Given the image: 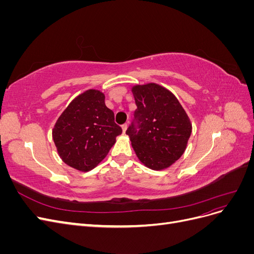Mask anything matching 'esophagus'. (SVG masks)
Returning a JSON list of instances; mask_svg holds the SVG:
<instances>
[{
    "mask_svg": "<svg viewBox=\"0 0 254 254\" xmlns=\"http://www.w3.org/2000/svg\"><path fill=\"white\" fill-rule=\"evenodd\" d=\"M122 129H123V132H126V130H127V124H124V125H122Z\"/></svg>",
    "mask_w": 254,
    "mask_h": 254,
    "instance_id": "34e87169",
    "label": "esophagus"
}]
</instances>
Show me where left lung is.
<instances>
[{
	"mask_svg": "<svg viewBox=\"0 0 254 254\" xmlns=\"http://www.w3.org/2000/svg\"><path fill=\"white\" fill-rule=\"evenodd\" d=\"M134 119L126 130L141 162L160 171L175 163L191 133L188 114L172 92L157 83L132 88Z\"/></svg>",
	"mask_w": 254,
	"mask_h": 254,
	"instance_id": "left-lung-1",
	"label": "left lung"
}]
</instances>
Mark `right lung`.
Wrapping results in <instances>:
<instances>
[{
	"label": "right lung",
	"mask_w": 254,
	"mask_h": 254,
	"mask_svg": "<svg viewBox=\"0 0 254 254\" xmlns=\"http://www.w3.org/2000/svg\"><path fill=\"white\" fill-rule=\"evenodd\" d=\"M122 128L105 105V95L88 90L74 98L57 120L53 140L64 162L88 172L105 159Z\"/></svg>",
	"instance_id": "obj_1"
}]
</instances>
